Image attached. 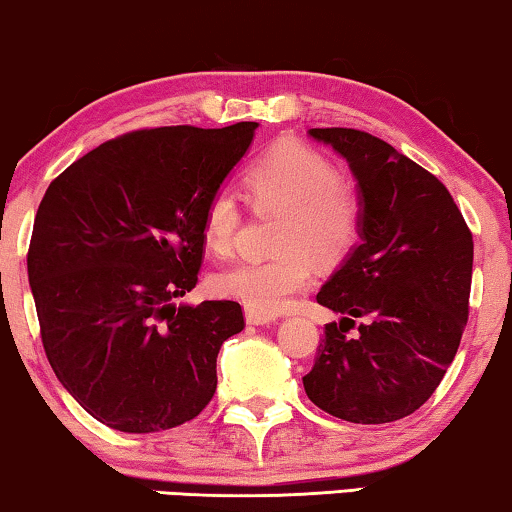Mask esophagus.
Wrapping results in <instances>:
<instances>
[{
  "label": "esophagus",
  "mask_w": 512,
  "mask_h": 512,
  "mask_svg": "<svg viewBox=\"0 0 512 512\" xmlns=\"http://www.w3.org/2000/svg\"><path fill=\"white\" fill-rule=\"evenodd\" d=\"M246 322H248V325H255V327H264V325H271V322H276V315L248 311L246 313Z\"/></svg>",
  "instance_id": "esophagus-1"
}]
</instances>
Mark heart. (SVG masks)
Instances as JSON below:
<instances>
[{
  "label": "heart",
  "mask_w": 512,
  "mask_h": 512,
  "mask_svg": "<svg viewBox=\"0 0 512 512\" xmlns=\"http://www.w3.org/2000/svg\"><path fill=\"white\" fill-rule=\"evenodd\" d=\"M257 208H276L278 225L271 259H248L215 278V292L241 301L248 311L280 313L313 280L311 252L322 264H336L357 246L362 208L355 192L341 183L334 162L299 141H280L250 164L243 176ZM241 208L227 187L206 199L201 236L213 255L232 253Z\"/></svg>",
  "instance_id": "obj_1"
}]
</instances>
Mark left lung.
<instances>
[{"label": "left lung", "mask_w": 512, "mask_h": 512, "mask_svg": "<svg viewBox=\"0 0 512 512\" xmlns=\"http://www.w3.org/2000/svg\"><path fill=\"white\" fill-rule=\"evenodd\" d=\"M348 162L362 208L359 243L318 292L341 315L325 327L304 390L355 424L401 420L427 401L457 355L473 236L436 176L359 129H308ZM362 317L355 335L354 320Z\"/></svg>", "instance_id": "left-lung-1"}]
</instances>
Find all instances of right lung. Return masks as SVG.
I'll list each match as a JSON object with an SVG mask.
<instances>
[{"label":"right lung","mask_w":512,"mask_h":512,"mask_svg":"<svg viewBox=\"0 0 512 512\" xmlns=\"http://www.w3.org/2000/svg\"><path fill=\"white\" fill-rule=\"evenodd\" d=\"M257 122L139 129L90 150L43 194L27 253L43 350L88 413L127 434L197 417L218 387L236 301L178 304L204 259L201 213Z\"/></svg>","instance_id":"right-lung-1"}]
</instances>
